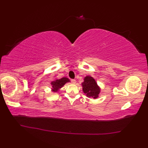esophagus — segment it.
<instances>
[{"label":"esophagus","instance_id":"esophagus-1","mask_svg":"<svg viewBox=\"0 0 148 148\" xmlns=\"http://www.w3.org/2000/svg\"><path fill=\"white\" fill-rule=\"evenodd\" d=\"M71 83H73V84H75V83H76V80H75V79H71Z\"/></svg>","mask_w":148,"mask_h":148}]
</instances>
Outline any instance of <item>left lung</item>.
Wrapping results in <instances>:
<instances>
[{"label":"left lung","mask_w":148,"mask_h":148,"mask_svg":"<svg viewBox=\"0 0 148 148\" xmlns=\"http://www.w3.org/2000/svg\"><path fill=\"white\" fill-rule=\"evenodd\" d=\"M83 91L88 97H93L94 99L98 97L100 92V88L97 86L95 79L90 76H87L82 83Z\"/></svg>","instance_id":"left-lung-1"}]
</instances>
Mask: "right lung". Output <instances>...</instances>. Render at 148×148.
<instances>
[{"label":"right lung","mask_w":148,"mask_h":148,"mask_svg":"<svg viewBox=\"0 0 148 148\" xmlns=\"http://www.w3.org/2000/svg\"><path fill=\"white\" fill-rule=\"evenodd\" d=\"M69 82V79L66 77H64L61 79H57L55 81L52 82L51 85L52 87V91L53 92H57L59 90V89L63 86L66 83Z\"/></svg>","instance_id":"right-lung-1"}]
</instances>
